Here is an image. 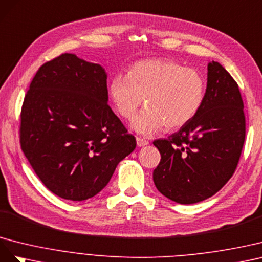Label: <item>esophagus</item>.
Returning <instances> with one entry per match:
<instances>
[{"label": "esophagus", "mask_w": 262, "mask_h": 262, "mask_svg": "<svg viewBox=\"0 0 262 262\" xmlns=\"http://www.w3.org/2000/svg\"><path fill=\"white\" fill-rule=\"evenodd\" d=\"M136 143H137L138 147H145V146H147L149 144L148 140H146L144 138H140V137L136 138Z\"/></svg>", "instance_id": "1"}]
</instances>
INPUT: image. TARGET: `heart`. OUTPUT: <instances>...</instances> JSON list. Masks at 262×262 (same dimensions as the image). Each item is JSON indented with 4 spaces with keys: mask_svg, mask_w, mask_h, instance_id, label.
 Listing matches in <instances>:
<instances>
[{
    "mask_svg": "<svg viewBox=\"0 0 262 262\" xmlns=\"http://www.w3.org/2000/svg\"><path fill=\"white\" fill-rule=\"evenodd\" d=\"M206 82L202 74L172 60L149 59L134 63L127 76L117 74L110 81L108 94L119 116L129 119L144 99L146 108L132 121L140 135H152L188 124L201 110Z\"/></svg>",
    "mask_w": 262,
    "mask_h": 262,
    "instance_id": "b5f03b06",
    "label": "heart"
}]
</instances>
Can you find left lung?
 <instances>
[{
	"mask_svg": "<svg viewBox=\"0 0 262 262\" xmlns=\"http://www.w3.org/2000/svg\"><path fill=\"white\" fill-rule=\"evenodd\" d=\"M246 135L238 84L217 61L207 64L205 99L199 113L168 139H158L161 160L156 188L179 204L213 196L235 172Z\"/></svg>",
	"mask_w": 262,
	"mask_h": 262,
	"instance_id": "obj_1",
	"label": "left lung"
}]
</instances>
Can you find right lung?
<instances>
[{"label":"right lung","instance_id":"right-lung-1","mask_svg":"<svg viewBox=\"0 0 262 262\" xmlns=\"http://www.w3.org/2000/svg\"><path fill=\"white\" fill-rule=\"evenodd\" d=\"M99 63L63 54L37 71L20 113V145L56 195L84 201L105 188L136 139L107 105Z\"/></svg>","mask_w":262,"mask_h":262}]
</instances>
